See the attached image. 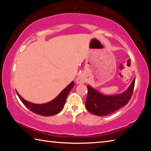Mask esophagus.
I'll list each match as a JSON object with an SVG mask.
<instances>
[{"mask_svg": "<svg viewBox=\"0 0 151 151\" xmlns=\"http://www.w3.org/2000/svg\"><path fill=\"white\" fill-rule=\"evenodd\" d=\"M76 82L78 84H82L85 83V79L82 76H78L77 78H76Z\"/></svg>", "mask_w": 151, "mask_h": 151, "instance_id": "1", "label": "esophagus"}]
</instances>
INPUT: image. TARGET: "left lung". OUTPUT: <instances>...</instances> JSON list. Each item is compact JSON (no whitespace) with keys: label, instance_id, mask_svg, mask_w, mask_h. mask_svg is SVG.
<instances>
[{"label":"left lung","instance_id":"obj_1","mask_svg":"<svg viewBox=\"0 0 151 151\" xmlns=\"http://www.w3.org/2000/svg\"><path fill=\"white\" fill-rule=\"evenodd\" d=\"M134 83L135 78L124 93L114 96L103 95L87 85L88 94L85 102L86 109L91 113L97 116L108 115L115 112L131 100L133 93Z\"/></svg>","mask_w":151,"mask_h":151}]
</instances>
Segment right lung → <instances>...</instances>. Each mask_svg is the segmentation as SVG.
Returning <instances> with one entry per match:
<instances>
[{"instance_id": "1", "label": "right lung", "mask_w": 151, "mask_h": 151, "mask_svg": "<svg viewBox=\"0 0 151 151\" xmlns=\"http://www.w3.org/2000/svg\"><path fill=\"white\" fill-rule=\"evenodd\" d=\"M74 86V82L73 81L69 85H68L56 98L49 103L45 104H34L29 103L24 99L22 98L19 95V94L17 93V95L19 96L20 101L26 106L28 109L30 110L32 112L35 113L39 114L42 116H52L60 112L61 110L63 109V106L65 105V103L66 100V97L68 96V94L69 93L71 89Z\"/></svg>"}]
</instances>
